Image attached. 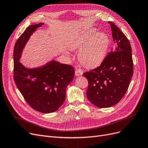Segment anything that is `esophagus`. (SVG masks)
Returning <instances> with one entry per match:
<instances>
[{"mask_svg":"<svg viewBox=\"0 0 148 148\" xmlns=\"http://www.w3.org/2000/svg\"><path fill=\"white\" fill-rule=\"evenodd\" d=\"M83 73V70L81 69H78L75 71V75L77 76L82 75Z\"/></svg>","mask_w":148,"mask_h":148,"instance_id":"34e87169","label":"esophagus"}]
</instances>
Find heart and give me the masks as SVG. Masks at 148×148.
I'll return each instance as SVG.
<instances>
[{"label":"heart","mask_w":148,"mask_h":148,"mask_svg":"<svg viewBox=\"0 0 148 148\" xmlns=\"http://www.w3.org/2000/svg\"><path fill=\"white\" fill-rule=\"evenodd\" d=\"M110 38L103 32L91 28L83 30L73 37L69 43L71 48H81L78 58L81 63L86 67H93L101 63L110 46Z\"/></svg>","instance_id":"obj_1"}]
</instances>
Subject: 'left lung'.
<instances>
[{"label":"left lung","mask_w":148,"mask_h":148,"mask_svg":"<svg viewBox=\"0 0 148 148\" xmlns=\"http://www.w3.org/2000/svg\"><path fill=\"white\" fill-rule=\"evenodd\" d=\"M114 47L100 66L85 72L88 100L99 108L118 103L128 89L134 73L132 48L129 40L115 24L109 21Z\"/></svg>","instance_id":"obj_1"}]
</instances>
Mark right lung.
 Masks as SVG:
<instances>
[{"label": "right lung", "mask_w": 148, "mask_h": 148, "mask_svg": "<svg viewBox=\"0 0 148 148\" xmlns=\"http://www.w3.org/2000/svg\"><path fill=\"white\" fill-rule=\"evenodd\" d=\"M43 23L29 25L14 45V80L25 100L43 113L58 110L64 102L66 88L73 79L72 65L53 60L37 68L27 69L19 62L23 50L31 35Z\"/></svg>", "instance_id": "right-lung-1"}]
</instances>
